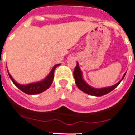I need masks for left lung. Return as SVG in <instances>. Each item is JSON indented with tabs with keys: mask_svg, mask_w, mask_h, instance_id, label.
<instances>
[{
	"mask_svg": "<svg viewBox=\"0 0 135 135\" xmlns=\"http://www.w3.org/2000/svg\"><path fill=\"white\" fill-rule=\"evenodd\" d=\"M126 74V72L123 74L122 79L117 83H116L115 85L110 87L102 88H93V87H91L90 85H89L84 81V79H83L82 72H81L79 66V63H78L74 70V79H75L76 85H77L79 89H80L81 91H83V92H85L86 94L92 96H96V97H101V96L105 95V94H108L111 91H112L114 88H116L118 85H119V83H121V81L123 79Z\"/></svg>",
	"mask_w": 135,
	"mask_h": 135,
	"instance_id": "1",
	"label": "left lung"
}]
</instances>
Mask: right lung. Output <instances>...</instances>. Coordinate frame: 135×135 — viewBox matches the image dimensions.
I'll return each instance as SVG.
<instances>
[{"label": "right lung", "mask_w": 135, "mask_h": 135, "mask_svg": "<svg viewBox=\"0 0 135 135\" xmlns=\"http://www.w3.org/2000/svg\"><path fill=\"white\" fill-rule=\"evenodd\" d=\"M61 64H56V65H54L52 70H51V72L49 73L48 75L43 80L38 81V82L29 83V84H27V85H21V84L18 83L12 78V76L9 73L8 71L7 72H8V74L10 79L12 80L14 85L17 87L18 88L20 89L22 92H25V93L27 94H37L44 92L45 90H46L47 89H48L50 88V85H52V82H53V79H54V74L55 69L58 66H59Z\"/></svg>", "instance_id": "add662e5"}]
</instances>
